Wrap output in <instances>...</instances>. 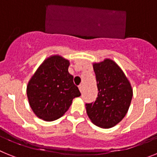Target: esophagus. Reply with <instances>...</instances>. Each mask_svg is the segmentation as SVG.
<instances>
[{
    "label": "esophagus",
    "instance_id": "esophagus-1",
    "mask_svg": "<svg viewBox=\"0 0 157 157\" xmlns=\"http://www.w3.org/2000/svg\"><path fill=\"white\" fill-rule=\"evenodd\" d=\"M78 88H79V90L80 91V92H83V85H82V84H80V85L78 86Z\"/></svg>",
    "mask_w": 157,
    "mask_h": 157
}]
</instances>
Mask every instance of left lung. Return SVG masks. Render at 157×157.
<instances>
[{
    "mask_svg": "<svg viewBox=\"0 0 157 157\" xmlns=\"http://www.w3.org/2000/svg\"><path fill=\"white\" fill-rule=\"evenodd\" d=\"M93 69L99 92L94 103L85 104L87 114L95 126L109 129L126 116L133 89L123 71L113 60L105 58L95 62Z\"/></svg>",
    "mask_w": 157,
    "mask_h": 157,
    "instance_id": "8db88e82",
    "label": "left lung"
}]
</instances>
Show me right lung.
<instances>
[{
    "instance_id": "1",
    "label": "right lung",
    "mask_w": 157,
    "mask_h": 157,
    "mask_svg": "<svg viewBox=\"0 0 157 157\" xmlns=\"http://www.w3.org/2000/svg\"><path fill=\"white\" fill-rule=\"evenodd\" d=\"M69 61L61 55L45 59L30 79L27 95L31 108L38 118L51 122L69 110L73 99L80 95L68 69Z\"/></svg>"
}]
</instances>
